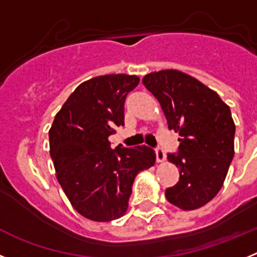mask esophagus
I'll return each instance as SVG.
<instances>
[{
  "instance_id": "1",
  "label": "esophagus",
  "mask_w": 257,
  "mask_h": 257,
  "mask_svg": "<svg viewBox=\"0 0 257 257\" xmlns=\"http://www.w3.org/2000/svg\"><path fill=\"white\" fill-rule=\"evenodd\" d=\"M156 160L158 163H162L166 161V153L163 152V149L158 148L156 149Z\"/></svg>"
}]
</instances>
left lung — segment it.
<instances>
[{"mask_svg":"<svg viewBox=\"0 0 257 257\" xmlns=\"http://www.w3.org/2000/svg\"><path fill=\"white\" fill-rule=\"evenodd\" d=\"M143 85L161 104L170 130L180 136L178 156L167 154L180 179L166 189V198L184 211L197 210L221 189L234 157L230 108L213 90L180 70L152 72Z\"/></svg>","mask_w":257,"mask_h":257,"instance_id":"8db88e82","label":"left lung"}]
</instances>
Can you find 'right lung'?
I'll use <instances>...</instances> for the list:
<instances>
[{"label":"right lung","instance_id":"add662e5","mask_svg":"<svg viewBox=\"0 0 257 257\" xmlns=\"http://www.w3.org/2000/svg\"><path fill=\"white\" fill-rule=\"evenodd\" d=\"M139 82L130 74L85 81L56 113L49 131L56 179L74 210L92 221L123 216L136 175L156 162L147 145L112 149L108 140L123 124L124 100Z\"/></svg>","mask_w":257,"mask_h":257}]
</instances>
